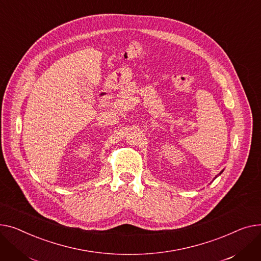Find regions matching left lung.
Segmentation results:
<instances>
[{
	"label": "left lung",
	"mask_w": 261,
	"mask_h": 261,
	"mask_svg": "<svg viewBox=\"0 0 261 261\" xmlns=\"http://www.w3.org/2000/svg\"><path fill=\"white\" fill-rule=\"evenodd\" d=\"M220 174H221V173H220Z\"/></svg>",
	"instance_id": "obj_1"
}]
</instances>
